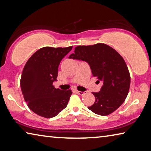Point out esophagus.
Returning a JSON list of instances; mask_svg holds the SVG:
<instances>
[{
  "label": "esophagus",
  "instance_id": "34e87169",
  "mask_svg": "<svg viewBox=\"0 0 151 151\" xmlns=\"http://www.w3.org/2000/svg\"><path fill=\"white\" fill-rule=\"evenodd\" d=\"M77 93L79 95H83L84 94H85V92H82V91H77Z\"/></svg>",
  "mask_w": 151,
  "mask_h": 151
}]
</instances>
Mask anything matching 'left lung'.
<instances>
[{
    "label": "left lung",
    "mask_w": 151,
    "mask_h": 151,
    "mask_svg": "<svg viewBox=\"0 0 151 151\" xmlns=\"http://www.w3.org/2000/svg\"><path fill=\"white\" fill-rule=\"evenodd\" d=\"M69 58L87 62L93 76L103 83L99 93H92L95 102L88 107L89 110L106 116L121 106L129 93L131 76L124 60L116 50L104 43L78 46Z\"/></svg>",
    "instance_id": "left-lung-1"
}]
</instances>
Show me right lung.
<instances>
[{"mask_svg": "<svg viewBox=\"0 0 151 151\" xmlns=\"http://www.w3.org/2000/svg\"><path fill=\"white\" fill-rule=\"evenodd\" d=\"M72 48H41L25 64L20 88L29 108L38 115L52 118L67 106L72 91L56 88L52 83L57 80L60 62Z\"/></svg>", "mask_w": 151, "mask_h": 151, "instance_id": "right-lung-1", "label": "right lung"}]
</instances>
